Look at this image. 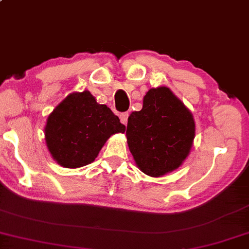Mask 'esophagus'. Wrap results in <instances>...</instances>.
<instances>
[{
	"label": "esophagus",
	"mask_w": 249,
	"mask_h": 249,
	"mask_svg": "<svg viewBox=\"0 0 249 249\" xmlns=\"http://www.w3.org/2000/svg\"><path fill=\"white\" fill-rule=\"evenodd\" d=\"M121 122L123 123L124 125L127 124V118H128V112H123V114H121Z\"/></svg>",
	"instance_id": "obj_1"
}]
</instances>
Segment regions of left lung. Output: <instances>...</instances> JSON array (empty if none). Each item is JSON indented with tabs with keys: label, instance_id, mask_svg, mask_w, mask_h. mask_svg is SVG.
<instances>
[{
	"label": "left lung",
	"instance_id": "1",
	"mask_svg": "<svg viewBox=\"0 0 249 249\" xmlns=\"http://www.w3.org/2000/svg\"><path fill=\"white\" fill-rule=\"evenodd\" d=\"M195 135L192 112L167 86L150 89L141 110L128 116V149L139 170L149 177L178 170L190 154Z\"/></svg>",
	"mask_w": 249,
	"mask_h": 249
}]
</instances>
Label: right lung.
<instances>
[{"label":"right lung","mask_w":249,"mask_h":249,"mask_svg":"<svg viewBox=\"0 0 249 249\" xmlns=\"http://www.w3.org/2000/svg\"><path fill=\"white\" fill-rule=\"evenodd\" d=\"M124 132L125 125L90 91L68 94L49 115L44 127L50 154L66 168L91 164L112 134Z\"/></svg>","instance_id":"1"}]
</instances>
